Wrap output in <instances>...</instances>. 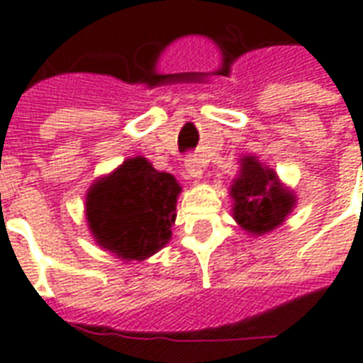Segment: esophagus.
Returning a JSON list of instances; mask_svg holds the SVG:
<instances>
[{
	"label": "esophagus",
	"instance_id": "1",
	"mask_svg": "<svg viewBox=\"0 0 363 363\" xmlns=\"http://www.w3.org/2000/svg\"><path fill=\"white\" fill-rule=\"evenodd\" d=\"M185 170H187V176H189L191 179H200L202 178V174H204L202 164H200V161L196 157L185 159Z\"/></svg>",
	"mask_w": 363,
	"mask_h": 363
}]
</instances>
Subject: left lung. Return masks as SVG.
I'll return each instance as SVG.
<instances>
[{
  "mask_svg": "<svg viewBox=\"0 0 363 363\" xmlns=\"http://www.w3.org/2000/svg\"><path fill=\"white\" fill-rule=\"evenodd\" d=\"M230 195L236 200L234 219L253 234L274 230L294 206V196L277 184L274 170L264 168L255 157L242 161Z\"/></svg>",
  "mask_w": 363,
  "mask_h": 363,
  "instance_id": "8db88e82",
  "label": "left lung"
}]
</instances>
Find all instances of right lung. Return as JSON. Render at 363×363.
I'll use <instances>...</instances> for the list:
<instances>
[{
    "mask_svg": "<svg viewBox=\"0 0 363 363\" xmlns=\"http://www.w3.org/2000/svg\"><path fill=\"white\" fill-rule=\"evenodd\" d=\"M182 187L144 157L127 159L89 189L86 216L97 243L125 260H144L172 236Z\"/></svg>",
    "mask_w": 363,
    "mask_h": 363,
    "instance_id": "obj_1",
    "label": "right lung"
}]
</instances>
